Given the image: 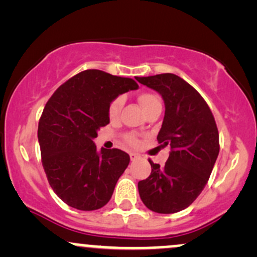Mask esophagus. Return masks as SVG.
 <instances>
[{
    "instance_id": "1",
    "label": "esophagus",
    "mask_w": 257,
    "mask_h": 257,
    "mask_svg": "<svg viewBox=\"0 0 257 257\" xmlns=\"http://www.w3.org/2000/svg\"><path fill=\"white\" fill-rule=\"evenodd\" d=\"M129 156H131L132 162H134V161H137V159H139V155H137V153H134V152H132Z\"/></svg>"
}]
</instances>
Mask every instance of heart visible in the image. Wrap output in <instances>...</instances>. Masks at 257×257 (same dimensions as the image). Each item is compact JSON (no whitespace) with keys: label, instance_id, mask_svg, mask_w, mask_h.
Listing matches in <instances>:
<instances>
[{"label":"heart","instance_id":"obj_1","mask_svg":"<svg viewBox=\"0 0 257 257\" xmlns=\"http://www.w3.org/2000/svg\"><path fill=\"white\" fill-rule=\"evenodd\" d=\"M138 100L139 102H140L143 110L145 111V113H149L150 111L153 110V108L162 106L161 100H159L158 96L152 93H149V91H144V93H141L140 95L138 96ZM122 106H123V99L120 98V96H117V98H114L110 102V105H108V108H107V114H108V119H110L111 122H117V120L119 119ZM123 140L131 146H138L139 143H140L139 137L135 134V133H125V134L123 135Z\"/></svg>","mask_w":257,"mask_h":257}]
</instances>
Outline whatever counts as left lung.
<instances>
[{
  "label": "left lung",
  "instance_id": "1",
  "mask_svg": "<svg viewBox=\"0 0 257 257\" xmlns=\"http://www.w3.org/2000/svg\"><path fill=\"white\" fill-rule=\"evenodd\" d=\"M137 79L163 98L166 114L157 140L172 147L164 167L149 159L152 170L139 181V194L155 213H178L192 204L210 178L220 151L216 122L203 96L179 76Z\"/></svg>",
  "mask_w": 257,
  "mask_h": 257
}]
</instances>
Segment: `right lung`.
Returning <instances> with one entry per match:
<instances>
[{
	"label": "right lung",
	"mask_w": 257,
	"mask_h": 257,
	"mask_svg": "<svg viewBox=\"0 0 257 257\" xmlns=\"http://www.w3.org/2000/svg\"><path fill=\"white\" fill-rule=\"evenodd\" d=\"M138 87L132 78L84 70L47 101L37 132L42 166L53 191L67 205L90 211L111 199L131 157L118 149L98 153L93 139L100 126L110 123L112 100Z\"/></svg>",
	"instance_id": "1"
}]
</instances>
